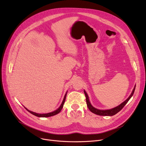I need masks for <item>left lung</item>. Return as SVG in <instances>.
Listing matches in <instances>:
<instances>
[{
	"label": "left lung",
	"mask_w": 146,
	"mask_h": 146,
	"mask_svg": "<svg viewBox=\"0 0 146 146\" xmlns=\"http://www.w3.org/2000/svg\"><path fill=\"white\" fill-rule=\"evenodd\" d=\"M135 86L131 94L130 95V96L128 97V98L127 99L126 101H125L124 102H122L121 104H120L119 106L115 107V108H114L113 109L111 110H98L94 107H93L92 106V105L90 104V102H89V97L86 94V92L84 90V93H85V96H86V103H87V106L88 107L89 110L92 112H93L96 115H102V116H112L114 115H115L116 113H117L118 112H119L122 108H124V106L127 104V103L128 102V101L132 97V96L134 94V90H135Z\"/></svg>",
	"instance_id": "8db88e82"
}]
</instances>
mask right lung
<instances>
[{
  "mask_svg": "<svg viewBox=\"0 0 146 146\" xmlns=\"http://www.w3.org/2000/svg\"><path fill=\"white\" fill-rule=\"evenodd\" d=\"M67 93V92H66V94H65V96H64V99H63V102H62V104H61L60 106L59 107V108H58L57 110H56V111H53V112H50V113H42V114H41V113H37L32 112V111H31L27 110V108H25V109H26L29 112H30L31 113H32V114L36 116V117H51V116H53V115H55L61 111V110H62L63 107V105H64V102H65V100H66V98Z\"/></svg>",
  "mask_w": 146,
  "mask_h": 146,
  "instance_id": "obj_1",
  "label": "right lung"
}]
</instances>
